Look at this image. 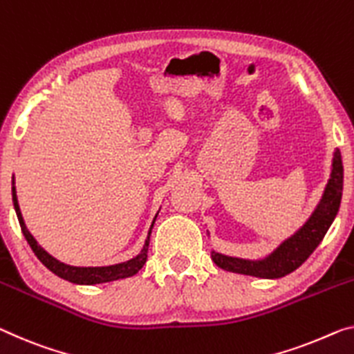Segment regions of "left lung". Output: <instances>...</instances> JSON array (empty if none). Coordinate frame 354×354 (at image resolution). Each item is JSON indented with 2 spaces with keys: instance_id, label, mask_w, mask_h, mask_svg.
Returning a JSON list of instances; mask_svg holds the SVG:
<instances>
[{
  "instance_id": "left-lung-1",
  "label": "left lung",
  "mask_w": 354,
  "mask_h": 354,
  "mask_svg": "<svg viewBox=\"0 0 354 354\" xmlns=\"http://www.w3.org/2000/svg\"><path fill=\"white\" fill-rule=\"evenodd\" d=\"M342 192H344V165H342L340 150L335 149L330 174L322 199L308 220L292 236L285 239L274 252L261 259L227 257V254L212 250V261L223 270L258 277V279H280L291 274L299 266H302V263H306L315 248L322 243L339 212ZM207 236H210L209 231Z\"/></svg>"
}]
</instances>
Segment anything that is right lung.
Instances as JSON below:
<instances>
[{
	"label": "right lung",
	"instance_id": "add662e5",
	"mask_svg": "<svg viewBox=\"0 0 354 354\" xmlns=\"http://www.w3.org/2000/svg\"><path fill=\"white\" fill-rule=\"evenodd\" d=\"M12 203H14L15 214H17V218L20 223L21 232H24L26 242L30 243V247L32 252H35L37 259H39L48 270L53 272L55 275H58L59 279L68 280V281H71V283H75V285L107 283V281L128 279V277H133L138 274V272L144 268V264L147 261V253H149V243H150V232H151V227H153V225H155L156 216H158V214H160V210L156 212L155 218L150 225L149 236H147L145 242H144V247H142V250H140V253L136 254L134 258L123 261V263H118V264H112V266H97V268H91L90 266V268H82V266H71L66 263H62V261L57 259L55 257H52L48 252H46V250L39 245V242L32 237V234L28 231V227H26V225H25L24 216H21L14 177H12Z\"/></svg>",
	"mask_w": 354,
	"mask_h": 354
}]
</instances>
